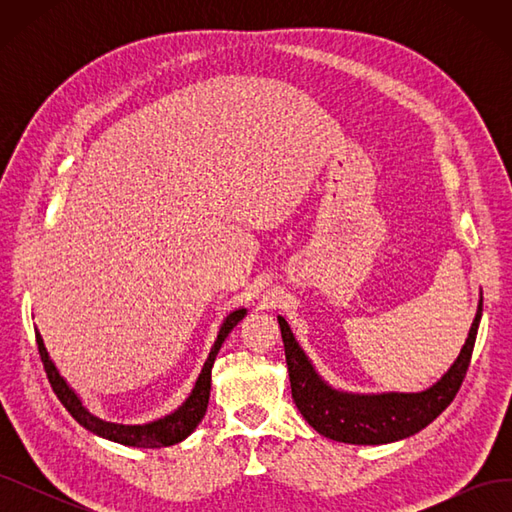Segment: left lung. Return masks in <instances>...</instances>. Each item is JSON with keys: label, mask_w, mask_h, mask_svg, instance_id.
<instances>
[{"label": "left lung", "mask_w": 512, "mask_h": 512, "mask_svg": "<svg viewBox=\"0 0 512 512\" xmlns=\"http://www.w3.org/2000/svg\"><path fill=\"white\" fill-rule=\"evenodd\" d=\"M483 316V299L470 327L457 361L431 389L423 393H386V395H348L333 391L316 374L305 352L294 342L288 322L277 316L284 339L292 399L305 421L324 438L348 444H386L414 436L438 418L466 378L472 350Z\"/></svg>", "instance_id": "1"}]
</instances>
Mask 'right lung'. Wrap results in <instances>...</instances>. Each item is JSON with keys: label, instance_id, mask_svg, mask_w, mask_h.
I'll return each instance as SVG.
<instances>
[{"label": "right lung", "instance_id": "obj_1", "mask_svg": "<svg viewBox=\"0 0 512 512\" xmlns=\"http://www.w3.org/2000/svg\"><path fill=\"white\" fill-rule=\"evenodd\" d=\"M245 316V309H237V312H232L218 333V339H215V344L209 352V359L205 361L203 371H200V376L194 384V391L192 395L185 399V404L175 410L173 414H168L160 421H153L147 425H115V423H106L100 421L98 416L89 414L81 399L74 395V391L66 384V380L59 376V371L55 369V365L49 359V352H46L44 344H42V337L36 331V344H38V352H40V359L46 371V378H49L53 391L57 395V399L64 404V408L72 414V418L79 425H83L85 429L98 433L102 438H108L113 442L119 444H128V446H138V448H162V446H170V444H177L181 440H185L190 436V433L196 429V425L203 421V416L207 412V404H209V391H211V367L215 356H218L224 339L228 337V333L237 327V322Z\"/></svg>", "mask_w": 512, "mask_h": 512}]
</instances>
